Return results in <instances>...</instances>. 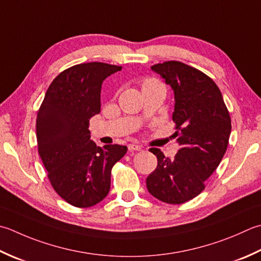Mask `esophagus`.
I'll list each match as a JSON object with an SVG mask.
<instances>
[{"mask_svg": "<svg viewBox=\"0 0 261 261\" xmlns=\"http://www.w3.org/2000/svg\"><path fill=\"white\" fill-rule=\"evenodd\" d=\"M127 148H129L130 151H134V150L138 151V150L142 149V147L140 145H138V144H130L129 146H127Z\"/></svg>", "mask_w": 261, "mask_h": 261, "instance_id": "34e87169", "label": "esophagus"}]
</instances>
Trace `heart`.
Masks as SVG:
<instances>
[{
  "label": "heart",
  "instance_id": "1",
  "mask_svg": "<svg viewBox=\"0 0 261 261\" xmlns=\"http://www.w3.org/2000/svg\"><path fill=\"white\" fill-rule=\"evenodd\" d=\"M151 83H157V80H155V79H147V80L144 81V85L151 84ZM144 85H142V86H144Z\"/></svg>",
  "mask_w": 261,
  "mask_h": 261
}]
</instances>
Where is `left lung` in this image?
<instances>
[{
    "label": "left lung",
    "instance_id": "8db88e82",
    "mask_svg": "<svg viewBox=\"0 0 261 261\" xmlns=\"http://www.w3.org/2000/svg\"><path fill=\"white\" fill-rule=\"evenodd\" d=\"M174 90L173 137L180 145L174 160L150 148L157 157L156 170L146 178L150 195L178 205L197 197L221 163L231 134V116L212 78L193 66L167 61L151 66Z\"/></svg>",
    "mask_w": 261,
    "mask_h": 261
}]
</instances>
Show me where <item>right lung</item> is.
Wrapping results in <instances>:
<instances>
[{
	"label": "right lung",
	"instance_id": "add662e5",
	"mask_svg": "<svg viewBox=\"0 0 261 261\" xmlns=\"http://www.w3.org/2000/svg\"><path fill=\"white\" fill-rule=\"evenodd\" d=\"M122 66L81 63L62 71L49 85L37 112L38 154L58 195L79 208L109 195L111 171L126 146L97 147L90 140V117L100 112L101 84Z\"/></svg>",
	"mask_w": 261,
	"mask_h": 261
}]
</instances>
